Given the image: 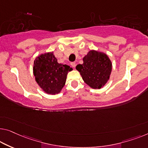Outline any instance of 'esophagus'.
<instances>
[{
  "mask_svg": "<svg viewBox=\"0 0 148 148\" xmlns=\"http://www.w3.org/2000/svg\"><path fill=\"white\" fill-rule=\"evenodd\" d=\"M70 64H71V66L73 68H75V66H76V62H71L70 63Z\"/></svg>",
  "mask_w": 148,
  "mask_h": 148,
  "instance_id": "34e87169",
  "label": "esophagus"
}]
</instances>
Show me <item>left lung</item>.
<instances>
[{
  "mask_svg": "<svg viewBox=\"0 0 148 148\" xmlns=\"http://www.w3.org/2000/svg\"><path fill=\"white\" fill-rule=\"evenodd\" d=\"M76 68L86 84L100 89L109 80L112 64L106 54L90 50L83 58L82 64H78Z\"/></svg>",
  "mask_w": 148,
  "mask_h": 148,
  "instance_id": "1",
  "label": "left lung"
}]
</instances>
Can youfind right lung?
Listing matches in <instances>:
<instances>
[{
	"instance_id": "right-lung-1",
	"label": "right lung",
	"mask_w": 148,
	"mask_h": 148,
	"mask_svg": "<svg viewBox=\"0 0 148 148\" xmlns=\"http://www.w3.org/2000/svg\"><path fill=\"white\" fill-rule=\"evenodd\" d=\"M69 66L59 64L53 52L42 54L35 59L33 73L35 80L44 92L54 95L60 93L65 85Z\"/></svg>"
}]
</instances>
